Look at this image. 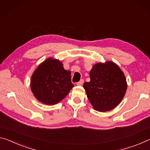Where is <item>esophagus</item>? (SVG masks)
I'll return each mask as SVG.
<instances>
[{"mask_svg":"<svg viewBox=\"0 0 150 150\" xmlns=\"http://www.w3.org/2000/svg\"><path fill=\"white\" fill-rule=\"evenodd\" d=\"M83 84H84V80L82 79V80H80L79 81V82H77L76 84H77L78 86H82Z\"/></svg>","mask_w":150,"mask_h":150,"instance_id":"34e87169","label":"esophagus"}]
</instances>
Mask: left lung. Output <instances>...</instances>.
<instances>
[{"instance_id": "8db88e82", "label": "left lung", "mask_w": 150, "mask_h": 150, "mask_svg": "<svg viewBox=\"0 0 150 150\" xmlns=\"http://www.w3.org/2000/svg\"><path fill=\"white\" fill-rule=\"evenodd\" d=\"M90 77L83 86L94 109L104 112L116 108L127 90L126 77L119 66L110 61L98 63L90 70Z\"/></svg>"}]
</instances>
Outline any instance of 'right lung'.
I'll use <instances>...</instances> for the list:
<instances>
[{"label": "right lung", "mask_w": 150, "mask_h": 150, "mask_svg": "<svg viewBox=\"0 0 150 150\" xmlns=\"http://www.w3.org/2000/svg\"><path fill=\"white\" fill-rule=\"evenodd\" d=\"M71 73L60 61L49 58L39 65L31 78V90L38 101L46 105L60 102L74 87Z\"/></svg>", "instance_id": "obj_1"}]
</instances>
